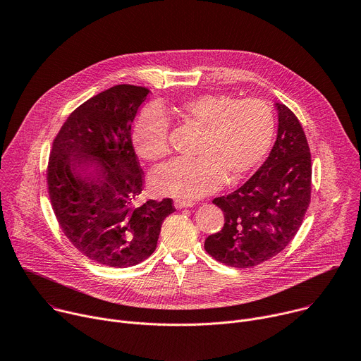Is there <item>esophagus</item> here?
Segmentation results:
<instances>
[{"instance_id": "1", "label": "esophagus", "mask_w": 361, "mask_h": 361, "mask_svg": "<svg viewBox=\"0 0 361 361\" xmlns=\"http://www.w3.org/2000/svg\"><path fill=\"white\" fill-rule=\"evenodd\" d=\"M174 205H176V209H188V207H192L194 205V201H191V200H183V198H177L176 201H174Z\"/></svg>"}]
</instances>
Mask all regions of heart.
<instances>
[{
  "label": "heart",
  "mask_w": 361,
  "mask_h": 361,
  "mask_svg": "<svg viewBox=\"0 0 361 361\" xmlns=\"http://www.w3.org/2000/svg\"><path fill=\"white\" fill-rule=\"evenodd\" d=\"M174 111L184 123L201 130L194 149L200 157L171 161L154 173L152 187L160 194L195 198L217 190L224 180L234 184L264 161L274 140V111L260 98L201 94L183 101ZM131 140L147 161L167 157V114L157 106L145 107L133 126Z\"/></svg>",
  "instance_id": "b5f03b06"
}]
</instances>
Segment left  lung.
<instances>
[{
	"mask_svg": "<svg viewBox=\"0 0 361 361\" xmlns=\"http://www.w3.org/2000/svg\"><path fill=\"white\" fill-rule=\"evenodd\" d=\"M279 131L266 163L240 188L213 202L224 213L223 228L204 248L226 266L250 269L280 251L297 234L312 198V154L295 114L276 104Z\"/></svg>",
	"mask_w": 361,
	"mask_h": 361,
	"instance_id": "1",
	"label": "left lung"
}]
</instances>
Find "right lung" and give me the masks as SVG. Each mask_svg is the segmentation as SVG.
I'll return each instance as SVG.
<instances>
[{"instance_id":"1","label":"right lung","mask_w":361,"mask_h":361,"mask_svg":"<svg viewBox=\"0 0 361 361\" xmlns=\"http://www.w3.org/2000/svg\"><path fill=\"white\" fill-rule=\"evenodd\" d=\"M148 88L120 84L75 109L53 141L48 194L71 244L90 260L114 269L135 266L154 252L171 198L135 207L144 171L131 126ZM94 165V171L87 166Z\"/></svg>"}]
</instances>
